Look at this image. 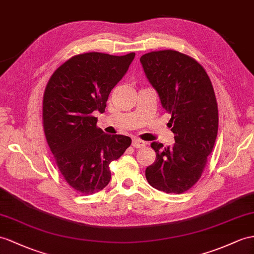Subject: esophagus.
<instances>
[{
    "label": "esophagus",
    "instance_id": "1",
    "mask_svg": "<svg viewBox=\"0 0 254 254\" xmlns=\"http://www.w3.org/2000/svg\"><path fill=\"white\" fill-rule=\"evenodd\" d=\"M146 145V142L142 141L140 139H133L132 140V146L137 147V148H141V147H144Z\"/></svg>",
    "mask_w": 254,
    "mask_h": 254
}]
</instances>
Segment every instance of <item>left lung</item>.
Masks as SVG:
<instances>
[{
	"mask_svg": "<svg viewBox=\"0 0 254 254\" xmlns=\"http://www.w3.org/2000/svg\"><path fill=\"white\" fill-rule=\"evenodd\" d=\"M140 63L163 108L171 114L169 125L176 134L172 146L151 144L156 160L145 169L146 180L158 190L181 194L199 180L218 134L211 80L196 60L176 51L148 53Z\"/></svg>",
	"mask_w": 254,
	"mask_h": 254,
	"instance_id": "obj_1",
	"label": "left lung"
}]
</instances>
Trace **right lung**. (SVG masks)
Wrapping results in <instances>:
<instances>
[{
	"label": "right lung",
	"instance_id": "obj_1",
	"mask_svg": "<svg viewBox=\"0 0 254 254\" xmlns=\"http://www.w3.org/2000/svg\"><path fill=\"white\" fill-rule=\"evenodd\" d=\"M135 54L74 56L54 72L43 100L47 143L58 168L74 190H101L111 180L109 165L119 159L131 139L98 128L94 113H103L111 90L124 77Z\"/></svg>",
	"mask_w": 254,
	"mask_h": 254
}]
</instances>
